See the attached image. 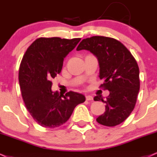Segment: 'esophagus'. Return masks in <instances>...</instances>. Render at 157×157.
Masks as SVG:
<instances>
[{"instance_id": "1", "label": "esophagus", "mask_w": 157, "mask_h": 157, "mask_svg": "<svg viewBox=\"0 0 157 157\" xmlns=\"http://www.w3.org/2000/svg\"><path fill=\"white\" fill-rule=\"evenodd\" d=\"M86 99L87 101H90V100H93V97L90 95H86Z\"/></svg>"}]
</instances>
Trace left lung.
<instances>
[{"label":"left lung","mask_w":157,"mask_h":157,"mask_svg":"<svg viewBox=\"0 0 157 157\" xmlns=\"http://www.w3.org/2000/svg\"><path fill=\"white\" fill-rule=\"evenodd\" d=\"M87 50L97 58L100 87L108 90L106 100L101 95L94 101L106 104L105 112L97 118L101 125L115 126L124 121L135 108L140 90L139 67L129 50L119 41L110 37L95 36L82 39L77 50Z\"/></svg>","instance_id":"8db88e82"}]
</instances>
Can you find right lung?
I'll list each match as a JSON object with an SVG mask.
<instances>
[{"label":"right lung","instance_id":"right-lung-1","mask_svg":"<svg viewBox=\"0 0 157 157\" xmlns=\"http://www.w3.org/2000/svg\"><path fill=\"white\" fill-rule=\"evenodd\" d=\"M80 38L41 37L36 39L24 54L19 69V82L28 111L43 127L56 128L65 124L86 97L77 92L63 95L52 92V79L60 73L63 59Z\"/></svg>","mask_w":157,"mask_h":157}]
</instances>
